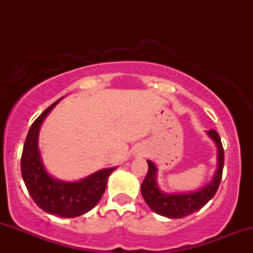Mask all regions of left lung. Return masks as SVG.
<instances>
[{"label": "left lung", "mask_w": 253, "mask_h": 253, "mask_svg": "<svg viewBox=\"0 0 253 253\" xmlns=\"http://www.w3.org/2000/svg\"><path fill=\"white\" fill-rule=\"evenodd\" d=\"M207 133L213 139L217 147V169L210 184L201 188L200 190L183 194L163 193L157 184L156 165L151 161H147L149 170H147L144 182L141 183V195H143L147 206L157 214L170 217V219L184 217L201 210L203 206L215 195L220 182H221L225 157H223L221 139H220L216 130L211 129L207 130Z\"/></svg>", "instance_id": "1"}]
</instances>
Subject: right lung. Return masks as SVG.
Returning <instances> with one entry per match:
<instances>
[{
  "label": "right lung",
  "instance_id": "add662e5",
  "mask_svg": "<svg viewBox=\"0 0 253 253\" xmlns=\"http://www.w3.org/2000/svg\"><path fill=\"white\" fill-rule=\"evenodd\" d=\"M60 100L43 110L32 124L22 150L21 173L32 199L43 211L60 217H75L97 205L106 190L109 175L117 168L96 171L77 182L59 181L48 175L38 149V135L43 119Z\"/></svg>",
  "mask_w": 253,
  "mask_h": 253
}]
</instances>
